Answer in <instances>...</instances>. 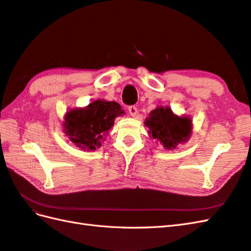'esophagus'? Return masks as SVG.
Returning <instances> with one entry per match:
<instances>
[{"instance_id":"34e87169","label":"esophagus","mask_w":251,"mask_h":251,"mask_svg":"<svg viewBox=\"0 0 251 251\" xmlns=\"http://www.w3.org/2000/svg\"><path fill=\"white\" fill-rule=\"evenodd\" d=\"M127 111H129V113H130V115L132 116V117H135V116L137 115V107L136 106H134V105H131V106H129V108H127Z\"/></svg>"}]
</instances>
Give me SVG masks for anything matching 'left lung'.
<instances>
[{
  "instance_id": "obj_1",
  "label": "left lung",
  "mask_w": 251,
  "mask_h": 251,
  "mask_svg": "<svg viewBox=\"0 0 251 251\" xmlns=\"http://www.w3.org/2000/svg\"><path fill=\"white\" fill-rule=\"evenodd\" d=\"M149 137L155 139L164 149L174 150L186 143L193 133V121L188 116L176 115L169 106H157L145 120Z\"/></svg>"
}]
</instances>
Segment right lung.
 <instances>
[{
    "mask_svg": "<svg viewBox=\"0 0 251 251\" xmlns=\"http://www.w3.org/2000/svg\"><path fill=\"white\" fill-rule=\"evenodd\" d=\"M119 103L98 99L85 107L71 108L64 116V133L77 148L95 151L105 140L116 117L124 115Z\"/></svg>",
    "mask_w": 251,
    "mask_h": 251,
    "instance_id": "obj_1",
    "label": "right lung"
}]
</instances>
